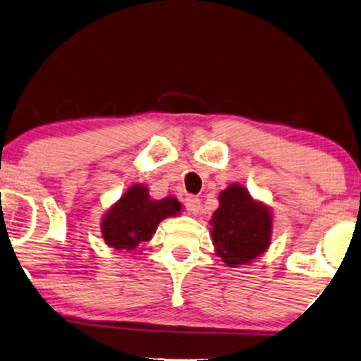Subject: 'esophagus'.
I'll return each mask as SVG.
<instances>
[{
    "mask_svg": "<svg viewBox=\"0 0 361 361\" xmlns=\"http://www.w3.org/2000/svg\"><path fill=\"white\" fill-rule=\"evenodd\" d=\"M185 206L191 214H198L200 209H201V201L196 198V196H186Z\"/></svg>",
    "mask_w": 361,
    "mask_h": 361,
    "instance_id": "obj_1",
    "label": "esophagus"
}]
</instances>
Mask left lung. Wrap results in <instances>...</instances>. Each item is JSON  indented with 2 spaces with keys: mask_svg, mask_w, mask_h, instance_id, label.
Masks as SVG:
<instances>
[{
  "mask_svg": "<svg viewBox=\"0 0 361 361\" xmlns=\"http://www.w3.org/2000/svg\"><path fill=\"white\" fill-rule=\"evenodd\" d=\"M211 238L216 254L229 267L249 264L266 252L272 236V216L266 204L252 200L243 185L233 183L219 193Z\"/></svg>",
  "mask_w": 361,
  "mask_h": 361,
  "instance_id": "8db88e82",
  "label": "left lung"
}]
</instances>
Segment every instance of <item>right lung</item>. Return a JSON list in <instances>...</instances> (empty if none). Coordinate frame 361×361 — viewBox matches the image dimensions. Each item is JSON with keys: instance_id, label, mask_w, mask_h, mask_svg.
I'll return each instance as SVG.
<instances>
[{"instance_id": "right-lung-1", "label": "right lung", "mask_w": 361, "mask_h": 361, "mask_svg": "<svg viewBox=\"0 0 361 361\" xmlns=\"http://www.w3.org/2000/svg\"><path fill=\"white\" fill-rule=\"evenodd\" d=\"M180 211V201L173 196L152 200L145 185H133L105 213L100 231L107 246L132 252L150 241L161 219L178 216Z\"/></svg>"}]
</instances>
